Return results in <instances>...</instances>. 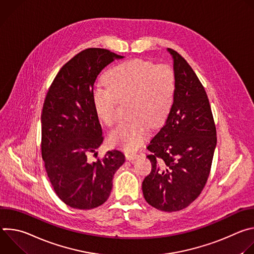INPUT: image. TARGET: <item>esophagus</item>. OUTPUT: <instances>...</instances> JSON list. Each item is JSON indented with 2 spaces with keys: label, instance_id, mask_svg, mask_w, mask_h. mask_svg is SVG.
<instances>
[{
  "label": "esophagus",
  "instance_id": "esophagus-1",
  "mask_svg": "<svg viewBox=\"0 0 254 254\" xmlns=\"http://www.w3.org/2000/svg\"><path fill=\"white\" fill-rule=\"evenodd\" d=\"M126 157H127V160H128V161H133V160L138 159V158H139V155L132 153V154H127Z\"/></svg>",
  "mask_w": 254,
  "mask_h": 254
}]
</instances>
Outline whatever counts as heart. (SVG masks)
Here are the masks:
<instances>
[{
    "label": "heart",
    "mask_w": 254,
    "mask_h": 254,
    "mask_svg": "<svg viewBox=\"0 0 254 254\" xmlns=\"http://www.w3.org/2000/svg\"><path fill=\"white\" fill-rule=\"evenodd\" d=\"M105 85L92 95L98 118L108 127L118 122V102L129 101V123L119 126L110 141L125 151L137 150L150 133V127L162 125L169 116L176 93V76L168 65L133 59L111 68L104 75Z\"/></svg>",
    "instance_id": "obj_1"
}]
</instances>
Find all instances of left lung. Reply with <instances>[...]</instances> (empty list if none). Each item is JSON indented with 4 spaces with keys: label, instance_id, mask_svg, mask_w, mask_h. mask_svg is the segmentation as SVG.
Here are the masks:
<instances>
[{
    "label": "left lung",
    "instance_id": "1",
    "mask_svg": "<svg viewBox=\"0 0 254 254\" xmlns=\"http://www.w3.org/2000/svg\"><path fill=\"white\" fill-rule=\"evenodd\" d=\"M167 51L173 58L176 93L165 125L148 146L152 171L143 180L142 194L153 207L173 212L189 206L202 192L217 137L202 83L182 56Z\"/></svg>",
    "mask_w": 254,
    "mask_h": 254
}]
</instances>
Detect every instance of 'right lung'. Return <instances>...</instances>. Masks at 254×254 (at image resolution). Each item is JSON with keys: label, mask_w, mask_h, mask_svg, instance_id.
I'll return each mask as SVG.
<instances>
[{"label": "right lung", "mask_w": 254, "mask_h": 254, "mask_svg": "<svg viewBox=\"0 0 254 254\" xmlns=\"http://www.w3.org/2000/svg\"><path fill=\"white\" fill-rule=\"evenodd\" d=\"M124 56L88 48L69 60L54 78L41 116L42 158L57 196L71 208L87 210L103 204L125 155L107 151L102 160L88 156L102 143L95 113L93 85L101 70Z\"/></svg>", "instance_id": "1"}]
</instances>
